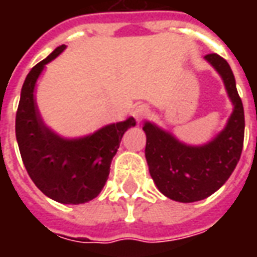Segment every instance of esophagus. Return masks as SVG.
<instances>
[{
	"label": "esophagus",
	"instance_id": "obj_1",
	"mask_svg": "<svg viewBox=\"0 0 257 257\" xmlns=\"http://www.w3.org/2000/svg\"><path fill=\"white\" fill-rule=\"evenodd\" d=\"M134 117L136 118V121H142L143 118L147 117V114H149V107L146 106V104H139V106H136L134 108Z\"/></svg>",
	"mask_w": 257,
	"mask_h": 257
}]
</instances>
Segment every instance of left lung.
Segmentation results:
<instances>
[{
  "instance_id": "1",
  "label": "left lung",
  "mask_w": 257,
  "mask_h": 257,
  "mask_svg": "<svg viewBox=\"0 0 257 257\" xmlns=\"http://www.w3.org/2000/svg\"><path fill=\"white\" fill-rule=\"evenodd\" d=\"M223 79L232 112L224 128L208 143L191 146L171 132L146 121V160L157 189L178 202L208 198L231 176L242 153L245 117L235 78L226 60L216 53L205 56Z\"/></svg>"
}]
</instances>
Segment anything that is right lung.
Returning <instances> with one entry per match:
<instances>
[{
  "instance_id": "obj_1",
  "label": "right lung",
  "mask_w": 257,
  "mask_h": 257,
  "mask_svg": "<svg viewBox=\"0 0 257 257\" xmlns=\"http://www.w3.org/2000/svg\"><path fill=\"white\" fill-rule=\"evenodd\" d=\"M66 49L60 45L27 74L16 112V140L26 171L47 197L60 204H85L96 198L110 173L123 134L134 117L108 123L82 138L67 139L45 125L36 101V84L44 68Z\"/></svg>"
}]
</instances>
